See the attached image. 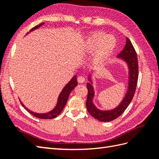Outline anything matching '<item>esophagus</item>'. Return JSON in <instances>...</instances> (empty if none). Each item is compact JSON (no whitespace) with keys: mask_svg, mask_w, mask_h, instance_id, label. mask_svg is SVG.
<instances>
[{"mask_svg":"<svg viewBox=\"0 0 159 159\" xmlns=\"http://www.w3.org/2000/svg\"><path fill=\"white\" fill-rule=\"evenodd\" d=\"M77 80H78V82L80 83H83L84 82V80H85V78L83 76H78V78H77Z\"/></svg>","mask_w":159,"mask_h":159,"instance_id":"34e87169","label":"esophagus"}]
</instances>
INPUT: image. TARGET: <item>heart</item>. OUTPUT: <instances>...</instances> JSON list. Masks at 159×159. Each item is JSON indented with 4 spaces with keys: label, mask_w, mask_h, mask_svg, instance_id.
<instances>
[{
    "label": "heart",
    "mask_w": 159,
    "mask_h": 159,
    "mask_svg": "<svg viewBox=\"0 0 159 159\" xmlns=\"http://www.w3.org/2000/svg\"><path fill=\"white\" fill-rule=\"evenodd\" d=\"M115 46V39L102 32H95L88 35L83 44L84 50L86 52L94 51L93 60L95 63L104 61L112 52Z\"/></svg>",
    "instance_id": "1"
}]
</instances>
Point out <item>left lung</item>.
I'll return each mask as SVG.
<instances>
[{"label":"left lung","instance_id":"1","mask_svg":"<svg viewBox=\"0 0 159 159\" xmlns=\"http://www.w3.org/2000/svg\"><path fill=\"white\" fill-rule=\"evenodd\" d=\"M126 45L121 52L118 55V57L124 60L127 63L129 68V86L127 93L125 95L123 101L116 108L111 110H101L97 108L93 103L94 97V90L92 86L91 76L88 78L91 83H87V87L88 89V95L86 102V107L87 111L91 115L102 122H109L116 119L120 116L130 104L137 87L138 79V61L137 53L133 46L131 42L128 38L126 39Z\"/></svg>","mask_w":159,"mask_h":159}]
</instances>
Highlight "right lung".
<instances>
[{
	"mask_svg": "<svg viewBox=\"0 0 159 159\" xmlns=\"http://www.w3.org/2000/svg\"><path fill=\"white\" fill-rule=\"evenodd\" d=\"M45 23H42V24H40L39 25H36L35 27L32 28L30 30V32L33 31V30H34L40 28ZM27 34H28V33H27ZM77 84L78 83H77L76 76L75 75V76L72 77V79L70 80V81H69V83L66 84V85L64 87V89H62L61 92L58 97L56 106H55L52 110H51V111L49 112L43 113V114L36 113V112H32V111H31V110L28 109L26 107L24 106V104H23V103L20 101L21 104L22 106H23V107H24V108L29 113H30L31 114H32L33 116H34L36 118H39V119H53V118H55L56 116H57L59 114L61 113L62 110L64 109V106L66 104V102H67V101H68L70 93V92L74 89V88H75L77 85Z\"/></svg>",
	"mask_w": 159,
	"mask_h": 159,
	"instance_id": "add662e5",
	"label": "right lung"
}]
</instances>
